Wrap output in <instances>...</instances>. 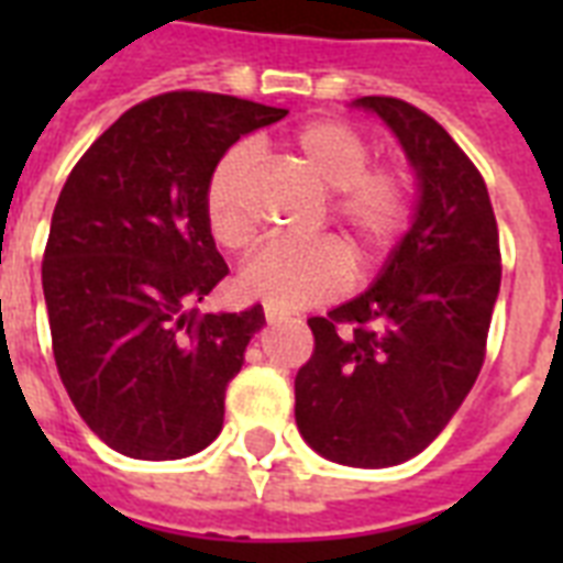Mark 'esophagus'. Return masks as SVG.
Listing matches in <instances>:
<instances>
[{
	"mask_svg": "<svg viewBox=\"0 0 563 563\" xmlns=\"http://www.w3.org/2000/svg\"><path fill=\"white\" fill-rule=\"evenodd\" d=\"M265 318L272 321V324H280L286 318H291L289 309H280V307H272V303H265Z\"/></svg>",
	"mask_w": 563,
	"mask_h": 563,
	"instance_id": "1",
	"label": "esophagus"
}]
</instances>
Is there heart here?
<instances>
[{
	"mask_svg": "<svg viewBox=\"0 0 563 563\" xmlns=\"http://www.w3.org/2000/svg\"><path fill=\"white\" fill-rule=\"evenodd\" d=\"M289 152L312 172L330 195V216L342 224L362 254L383 251L400 236L411 216V175L397 163H371V148L360 131L344 122L318 119L298 128ZM254 152L230 148L212 169L203 212L212 239L228 251H242L256 233L247 207ZM353 263L339 239L316 242H268L242 268V289L272 307L298 309L333 298L351 283Z\"/></svg>",
	"mask_w": 563,
	"mask_h": 563,
	"instance_id": "obj_1",
	"label": "heart"
}]
</instances>
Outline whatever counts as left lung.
Returning a JSON list of instances; mask_svg holds the SVG:
<instances>
[{"label": "left lung", "mask_w": 563, "mask_h": 563, "mask_svg": "<svg viewBox=\"0 0 563 563\" xmlns=\"http://www.w3.org/2000/svg\"><path fill=\"white\" fill-rule=\"evenodd\" d=\"M418 175V212L383 274L327 318L295 376V420L330 462L391 467L427 450L485 362L499 295V233L488 187L435 119L402 99L362 96Z\"/></svg>", "instance_id": "1"}]
</instances>
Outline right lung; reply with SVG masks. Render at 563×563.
Here are the masks:
<instances>
[{
  "mask_svg": "<svg viewBox=\"0 0 563 563\" xmlns=\"http://www.w3.org/2000/svg\"><path fill=\"white\" fill-rule=\"evenodd\" d=\"M289 110L219 92H163L125 110L69 172L52 212L43 295L69 400L117 453H201L263 307L198 316L228 263L203 198L230 145Z\"/></svg>",
  "mask_w": 563,
  "mask_h": 563,
  "instance_id": "1",
  "label": "right lung"
}]
</instances>
